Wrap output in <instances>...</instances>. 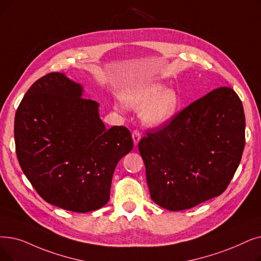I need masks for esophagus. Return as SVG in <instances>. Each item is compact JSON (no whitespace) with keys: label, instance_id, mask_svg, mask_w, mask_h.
<instances>
[{"label":"esophagus","instance_id":"1","mask_svg":"<svg viewBox=\"0 0 261 261\" xmlns=\"http://www.w3.org/2000/svg\"><path fill=\"white\" fill-rule=\"evenodd\" d=\"M141 138H142V135H141V132H140V131H138V130L133 131V133H132V140H133L135 146H137V145L139 144Z\"/></svg>","mask_w":261,"mask_h":261}]
</instances>
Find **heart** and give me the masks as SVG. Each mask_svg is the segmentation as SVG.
I'll list each match as a JSON object with an SVG mask.
<instances>
[{"label":"heart","mask_w":261,"mask_h":261,"mask_svg":"<svg viewBox=\"0 0 261 261\" xmlns=\"http://www.w3.org/2000/svg\"><path fill=\"white\" fill-rule=\"evenodd\" d=\"M121 101L129 109L143 110V119L151 126H163L171 121L180 107L178 94L160 83L129 88L121 95Z\"/></svg>","instance_id":"obj_1"}]
</instances>
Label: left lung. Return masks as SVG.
Listing matches in <instances>:
<instances>
[{
  "instance_id": "obj_1",
  "label": "left lung",
  "mask_w": 261,
  "mask_h": 261,
  "mask_svg": "<svg viewBox=\"0 0 261 261\" xmlns=\"http://www.w3.org/2000/svg\"><path fill=\"white\" fill-rule=\"evenodd\" d=\"M245 116L230 87L194 101L139 143L151 199L169 211L221 195L241 161Z\"/></svg>"
}]
</instances>
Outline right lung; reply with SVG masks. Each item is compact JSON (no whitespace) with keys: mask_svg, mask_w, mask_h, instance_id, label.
<instances>
[{"mask_svg":"<svg viewBox=\"0 0 261 261\" xmlns=\"http://www.w3.org/2000/svg\"><path fill=\"white\" fill-rule=\"evenodd\" d=\"M61 72L34 83L15 116L19 164L47 202L73 212L107 205L112 177L120 159L133 148L126 127L107 129L99 105Z\"/></svg>","mask_w":261,"mask_h":261,"instance_id":"right-lung-1","label":"right lung"}]
</instances>
